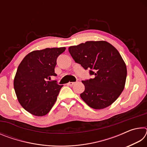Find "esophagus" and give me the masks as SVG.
Masks as SVG:
<instances>
[{"instance_id":"34e87169","label":"esophagus","mask_w":147,"mask_h":147,"mask_svg":"<svg viewBox=\"0 0 147 147\" xmlns=\"http://www.w3.org/2000/svg\"><path fill=\"white\" fill-rule=\"evenodd\" d=\"M74 84H75V82H69L67 84V85L69 86H73Z\"/></svg>"}]
</instances>
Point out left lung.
I'll return each instance as SVG.
<instances>
[{"instance_id":"obj_1","label":"left lung","mask_w":147,"mask_h":147,"mask_svg":"<svg viewBox=\"0 0 147 147\" xmlns=\"http://www.w3.org/2000/svg\"><path fill=\"white\" fill-rule=\"evenodd\" d=\"M69 52L76 63L90 69L93 78L82 81L85 90L82 99L96 109H104L120 96L125 86L127 70L124 60L112 45L104 41H87L71 46Z\"/></svg>"}]
</instances>
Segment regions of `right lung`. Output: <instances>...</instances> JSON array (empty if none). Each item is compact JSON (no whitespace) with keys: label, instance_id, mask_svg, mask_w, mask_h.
I'll list each match as a JSON object with an SVG mask.
<instances>
[{"label":"right lung","instance_id":"obj_1","mask_svg":"<svg viewBox=\"0 0 147 147\" xmlns=\"http://www.w3.org/2000/svg\"><path fill=\"white\" fill-rule=\"evenodd\" d=\"M65 47L34 51L24 57L17 68L13 86L19 102L29 113L45 115L57 100L62 85L49 81L54 73L58 57Z\"/></svg>","mask_w":147,"mask_h":147}]
</instances>
